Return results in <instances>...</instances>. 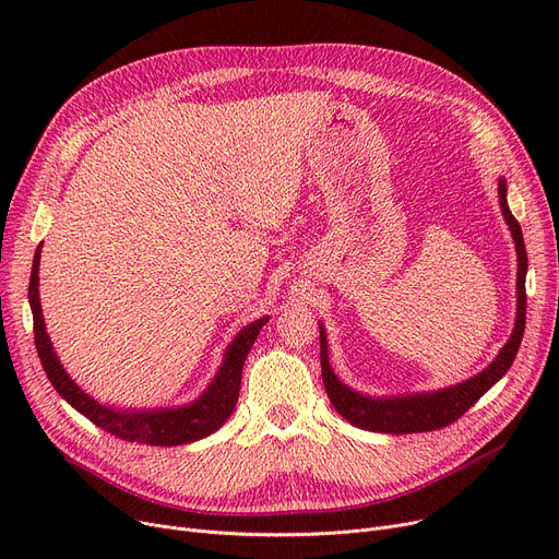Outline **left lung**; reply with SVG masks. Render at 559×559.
Listing matches in <instances>:
<instances>
[{"mask_svg":"<svg viewBox=\"0 0 559 559\" xmlns=\"http://www.w3.org/2000/svg\"><path fill=\"white\" fill-rule=\"evenodd\" d=\"M498 199H501V209L506 215V222L512 230V238L516 242V255H519V281H516V326L512 331L510 342L503 346L498 358L478 376L464 383L439 390L430 394L419 396H399V399H367L354 390L342 385L337 376L333 373L329 365L326 354V337L321 331V378H324V388L335 405L337 413L358 428L373 430V432H392V435H409V432H428L447 428L453 421H457L468 407H472L491 385L498 383V378H503L506 371L512 367L516 350L523 340L525 331V272H527V253L523 245V233L519 222L508 209L506 199V181H498Z\"/></svg>","mask_w":559,"mask_h":559,"instance_id":"8db88e82","label":"left lung"}]
</instances>
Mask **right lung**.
Wrapping results in <instances>:
<instances>
[{
  "label": "right lung",
  "instance_id": "obj_1",
  "mask_svg": "<svg viewBox=\"0 0 559 559\" xmlns=\"http://www.w3.org/2000/svg\"><path fill=\"white\" fill-rule=\"evenodd\" d=\"M38 264H40V247L36 249L32 281H28V304H32V312H34V337H36L38 356L56 392L61 394L74 409H79L83 417H87L106 432L127 439V442L150 444V447H179V444L197 442V439L215 432L230 417L240 394L245 358L267 319L262 317L253 321V324H249L245 331H240V335L235 337V342L228 346L224 365L217 378L213 380V385L192 405L179 407V409H156V413H129V415L115 413V409L99 405L85 392H81L74 385V380H70V376L66 373L63 365L58 362L45 331V321H43V310L38 299Z\"/></svg>",
  "mask_w": 559,
  "mask_h": 559
}]
</instances>
